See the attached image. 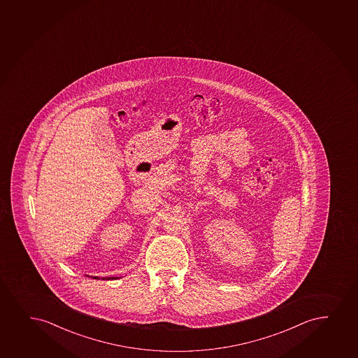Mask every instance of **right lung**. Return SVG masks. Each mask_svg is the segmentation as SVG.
<instances>
[{
  "label": "right lung",
  "instance_id": "add662e5",
  "mask_svg": "<svg viewBox=\"0 0 358 358\" xmlns=\"http://www.w3.org/2000/svg\"><path fill=\"white\" fill-rule=\"evenodd\" d=\"M93 278L95 280H99V277L93 276ZM116 278H120V277H103L101 280H116Z\"/></svg>",
  "mask_w": 358,
  "mask_h": 358
}]
</instances>
